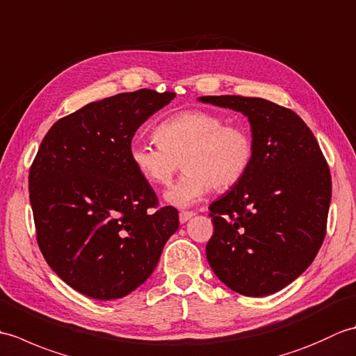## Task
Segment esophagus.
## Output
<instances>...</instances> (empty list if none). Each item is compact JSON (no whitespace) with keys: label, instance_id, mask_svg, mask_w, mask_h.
<instances>
[{"label":"esophagus","instance_id":"34e87169","mask_svg":"<svg viewBox=\"0 0 356 356\" xmlns=\"http://www.w3.org/2000/svg\"><path fill=\"white\" fill-rule=\"evenodd\" d=\"M193 216H195L194 211H182V213L179 214V220H180V223H185V222L190 220Z\"/></svg>","mask_w":356,"mask_h":356}]
</instances>
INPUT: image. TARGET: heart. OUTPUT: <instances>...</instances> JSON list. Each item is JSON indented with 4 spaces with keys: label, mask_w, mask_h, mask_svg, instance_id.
<instances>
[{
    "label": "heart",
    "mask_w": 356,
    "mask_h": 356,
    "mask_svg": "<svg viewBox=\"0 0 356 356\" xmlns=\"http://www.w3.org/2000/svg\"><path fill=\"white\" fill-rule=\"evenodd\" d=\"M157 143L134 142L130 161L151 186H166L180 163L185 172L165 197L176 207L200 200L211 186L228 190L245 176L254 157V142L245 128L225 124L213 111L188 110L156 127Z\"/></svg>",
    "instance_id": "heart-1"
}]
</instances>
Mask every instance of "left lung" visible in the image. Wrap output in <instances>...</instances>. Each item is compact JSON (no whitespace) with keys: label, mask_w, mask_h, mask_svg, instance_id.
Wrapping results in <instances>:
<instances>
[{"label":"left lung","mask_w":356,"mask_h":356,"mask_svg":"<svg viewBox=\"0 0 356 356\" xmlns=\"http://www.w3.org/2000/svg\"><path fill=\"white\" fill-rule=\"evenodd\" d=\"M248 116L254 157L240 182L209 205L214 232L207 259L241 295L264 297L292 283L326 237L330 170L305 120L261 97L203 96Z\"/></svg>","instance_id":"1"}]
</instances>
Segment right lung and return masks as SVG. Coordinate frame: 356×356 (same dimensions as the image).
<instances>
[{
    "label": "right lung",
    "instance_id": "right-lung-1",
    "mask_svg": "<svg viewBox=\"0 0 356 356\" xmlns=\"http://www.w3.org/2000/svg\"><path fill=\"white\" fill-rule=\"evenodd\" d=\"M174 92L140 88L51 125L29 171L36 241L49 266L96 300L125 297L154 270L179 228L130 161L136 130Z\"/></svg>",
    "mask_w": 356,
    "mask_h": 356
}]
</instances>
